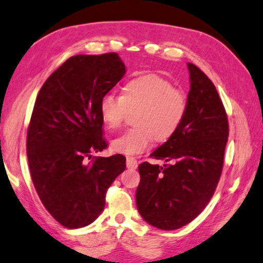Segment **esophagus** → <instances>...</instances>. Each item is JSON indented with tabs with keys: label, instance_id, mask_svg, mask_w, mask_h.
<instances>
[{
	"label": "esophagus",
	"instance_id": "esophagus-1",
	"mask_svg": "<svg viewBox=\"0 0 263 263\" xmlns=\"http://www.w3.org/2000/svg\"><path fill=\"white\" fill-rule=\"evenodd\" d=\"M137 165H139V163H137V160L135 158L127 157V167L128 168H136Z\"/></svg>",
	"mask_w": 263,
	"mask_h": 263
}]
</instances>
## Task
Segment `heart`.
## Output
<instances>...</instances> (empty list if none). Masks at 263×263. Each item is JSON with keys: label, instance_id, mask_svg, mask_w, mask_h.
<instances>
[{"label": "heart", "instance_id": "obj_1", "mask_svg": "<svg viewBox=\"0 0 263 263\" xmlns=\"http://www.w3.org/2000/svg\"><path fill=\"white\" fill-rule=\"evenodd\" d=\"M188 108V100L181 90L156 73H145L128 80L120 97L105 95L99 113L106 128L121 127L127 110H137L135 127L110 143L115 153L135 156L144 153L157 142L168 140L180 127Z\"/></svg>", "mask_w": 263, "mask_h": 263}]
</instances>
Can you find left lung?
Returning <instances> with one entry per match:
<instances>
[{
  "label": "left lung",
  "mask_w": 263,
  "mask_h": 263,
  "mask_svg": "<svg viewBox=\"0 0 263 263\" xmlns=\"http://www.w3.org/2000/svg\"><path fill=\"white\" fill-rule=\"evenodd\" d=\"M191 89L183 121L150 156L163 166L142 163L136 204L146 223L177 230L201 214L222 174L229 123L224 106L203 71L187 63Z\"/></svg>",
  "instance_id": "obj_1"
}]
</instances>
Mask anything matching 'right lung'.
I'll use <instances>...</instances> for the list:
<instances>
[{
	"label": "right lung",
	"mask_w": 263,
	"mask_h": 263,
	"mask_svg": "<svg viewBox=\"0 0 263 263\" xmlns=\"http://www.w3.org/2000/svg\"><path fill=\"white\" fill-rule=\"evenodd\" d=\"M124 73L117 53L76 55L47 78L36 97L26 141L32 181L45 208L68 229L97 219L106 191L126 170L122 155L87 162L107 146L99 104Z\"/></svg>",
	"instance_id": "right-lung-1"
}]
</instances>
